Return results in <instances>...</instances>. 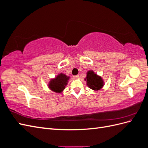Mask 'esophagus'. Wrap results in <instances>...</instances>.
Wrapping results in <instances>:
<instances>
[{"label":"esophagus","mask_w":148,"mask_h":148,"mask_svg":"<svg viewBox=\"0 0 148 148\" xmlns=\"http://www.w3.org/2000/svg\"><path fill=\"white\" fill-rule=\"evenodd\" d=\"M73 77H74L75 79H78L79 78V75H75V76H74Z\"/></svg>","instance_id":"1"}]
</instances>
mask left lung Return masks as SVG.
Here are the masks:
<instances>
[{"label": "left lung", "mask_w": 148, "mask_h": 148, "mask_svg": "<svg viewBox=\"0 0 148 148\" xmlns=\"http://www.w3.org/2000/svg\"><path fill=\"white\" fill-rule=\"evenodd\" d=\"M87 86L94 91H99L104 86V83L101 77L94 72L92 70H89L86 73V77L84 78Z\"/></svg>", "instance_id": "8db88e82"}]
</instances>
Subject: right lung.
Here are the masks:
<instances>
[{
    "label": "right lung",
    "mask_w": 148,
    "mask_h": 148,
    "mask_svg": "<svg viewBox=\"0 0 148 148\" xmlns=\"http://www.w3.org/2000/svg\"><path fill=\"white\" fill-rule=\"evenodd\" d=\"M69 79L70 77H68L63 73H60L58 74L54 78L51 79L49 81L48 87L53 92L61 93L63 92L65 86L68 84Z\"/></svg>",
    "instance_id": "1"
}]
</instances>
